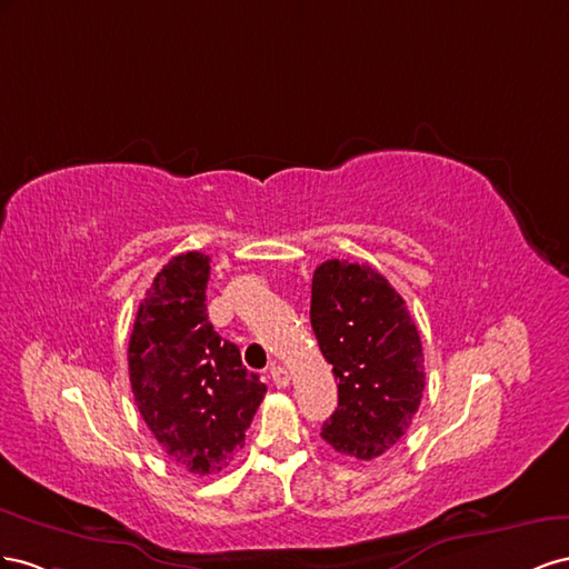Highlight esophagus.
I'll use <instances>...</instances> for the list:
<instances>
[{
    "instance_id": "esophagus-1",
    "label": "esophagus",
    "mask_w": 569,
    "mask_h": 569,
    "mask_svg": "<svg viewBox=\"0 0 569 569\" xmlns=\"http://www.w3.org/2000/svg\"><path fill=\"white\" fill-rule=\"evenodd\" d=\"M269 375H271V381H273V386L286 388V386L290 383V371H288L286 367H281V365H271Z\"/></svg>"
}]
</instances>
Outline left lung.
<instances>
[{"label":"left lung","instance_id":"8db88e82","mask_svg":"<svg viewBox=\"0 0 569 569\" xmlns=\"http://www.w3.org/2000/svg\"><path fill=\"white\" fill-rule=\"evenodd\" d=\"M310 319L338 379V408L321 438L340 456L375 460L408 431L425 391L408 305L369 264L327 259L312 276Z\"/></svg>","mask_w":569,"mask_h":569}]
</instances>
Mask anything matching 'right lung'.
I'll list each match as a JSON object with an SVG mask.
<instances>
[{"label": "right lung", "instance_id": "add662e5", "mask_svg": "<svg viewBox=\"0 0 569 569\" xmlns=\"http://www.w3.org/2000/svg\"><path fill=\"white\" fill-rule=\"evenodd\" d=\"M209 257H171L138 307L128 340L136 405L167 456L192 475L221 472L262 402L267 386L207 317Z\"/></svg>", "mask_w": 569, "mask_h": 569}]
</instances>
